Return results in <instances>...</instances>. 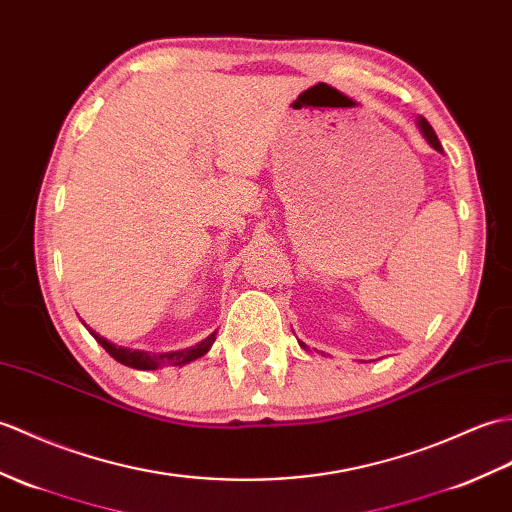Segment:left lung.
Masks as SVG:
<instances>
[{"label":"left lung","mask_w":512,"mask_h":512,"mask_svg":"<svg viewBox=\"0 0 512 512\" xmlns=\"http://www.w3.org/2000/svg\"><path fill=\"white\" fill-rule=\"evenodd\" d=\"M419 126H421V130H423V135H425V139L430 141L432 144V148H436L438 152H443V146H441V141H438V137H436V133H434V128L430 126V122L425 120V117H419Z\"/></svg>","instance_id":"left-lung-1"}]
</instances>
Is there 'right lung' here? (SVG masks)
<instances>
[{
	"label": "right lung",
	"mask_w": 512,
	"mask_h": 512,
	"mask_svg": "<svg viewBox=\"0 0 512 512\" xmlns=\"http://www.w3.org/2000/svg\"><path fill=\"white\" fill-rule=\"evenodd\" d=\"M91 336L98 340L104 351L115 358L120 364L130 366V368H139V371H152V368H159V366H183L192 360H198L200 355H205L209 351V347L216 340V336H209L207 340H202L200 344L192 349H183V351H172V353H148V351H133V349H124V347H117V344L109 342L106 338H102L100 334H95L93 329Z\"/></svg>",
	"instance_id": "add662e5"
}]
</instances>
